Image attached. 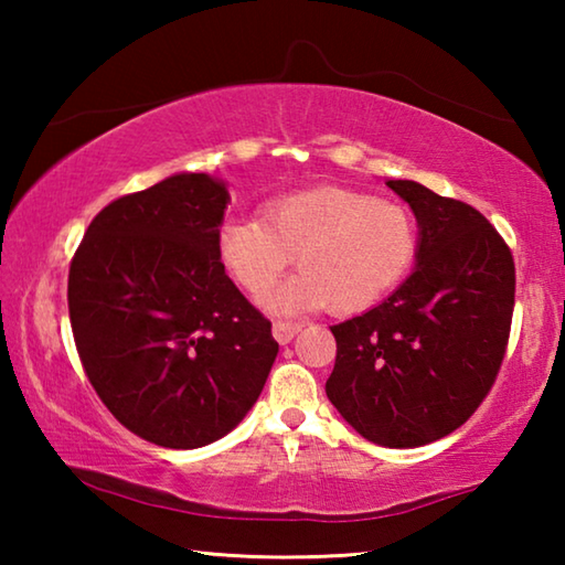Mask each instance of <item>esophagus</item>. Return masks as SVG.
I'll return each instance as SVG.
<instances>
[{
    "instance_id": "esophagus-1",
    "label": "esophagus",
    "mask_w": 565,
    "mask_h": 565,
    "mask_svg": "<svg viewBox=\"0 0 565 565\" xmlns=\"http://www.w3.org/2000/svg\"><path fill=\"white\" fill-rule=\"evenodd\" d=\"M301 327H303V323H299V321H274L271 333L279 343H289L296 337V333L301 331Z\"/></svg>"
}]
</instances>
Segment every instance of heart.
Returning <instances> with one entry per match:
<instances>
[{"mask_svg": "<svg viewBox=\"0 0 565 565\" xmlns=\"http://www.w3.org/2000/svg\"><path fill=\"white\" fill-rule=\"evenodd\" d=\"M216 252L228 276L262 299L294 262L301 274L276 289V313L366 311L406 279L418 254V224L406 206L361 191L319 186L274 199L262 218H226Z\"/></svg>", "mask_w": 565, "mask_h": 565, "instance_id": "heart-1", "label": "heart"}]
</instances>
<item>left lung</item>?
<instances>
[{"mask_svg": "<svg viewBox=\"0 0 565 565\" xmlns=\"http://www.w3.org/2000/svg\"><path fill=\"white\" fill-rule=\"evenodd\" d=\"M418 224L398 289L331 327L327 396L366 441L416 448L456 431L489 394L509 343L515 266L481 212L418 181L388 179Z\"/></svg>", "mask_w": 565, "mask_h": 565, "instance_id": "8db88e82", "label": "left lung"}]
</instances>
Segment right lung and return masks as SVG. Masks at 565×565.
<instances>
[{
  "instance_id": "obj_1",
  "label": "right lung",
  "mask_w": 565,
  "mask_h": 565,
  "mask_svg": "<svg viewBox=\"0 0 565 565\" xmlns=\"http://www.w3.org/2000/svg\"><path fill=\"white\" fill-rule=\"evenodd\" d=\"M226 181L174 174L94 216L70 269V319L114 418L164 448L214 444L252 411L279 343L224 271Z\"/></svg>"
}]
</instances>
